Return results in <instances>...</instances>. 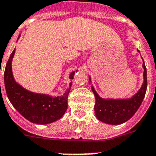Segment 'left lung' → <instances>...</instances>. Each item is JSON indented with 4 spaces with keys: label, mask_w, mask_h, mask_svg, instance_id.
I'll return each mask as SVG.
<instances>
[{
    "label": "left lung",
    "mask_w": 156,
    "mask_h": 156,
    "mask_svg": "<svg viewBox=\"0 0 156 156\" xmlns=\"http://www.w3.org/2000/svg\"><path fill=\"white\" fill-rule=\"evenodd\" d=\"M144 83L142 87L131 98L128 99H103L100 98L96 93L93 87V91L95 97L94 111L97 119L102 122L112 125H119L126 122L135 115L137 110L140 108L147 91V69L144 62ZM90 82L91 79L90 78Z\"/></svg>",
    "instance_id": "1"
}]
</instances>
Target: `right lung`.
Instances as JSON below:
<instances>
[{"label": "right lung", "mask_w": 156, "mask_h": 156, "mask_svg": "<svg viewBox=\"0 0 156 156\" xmlns=\"http://www.w3.org/2000/svg\"><path fill=\"white\" fill-rule=\"evenodd\" d=\"M15 49L6 64L4 80L9 99L16 111L30 122L37 124H48L62 117L67 110V98L72 82L63 95L51 97L46 94L30 92L15 82L12 72V60ZM74 71L69 78L73 79Z\"/></svg>", "instance_id": "obj_1"}]
</instances>
